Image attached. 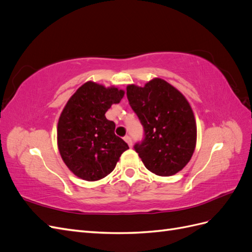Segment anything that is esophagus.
<instances>
[{
  "label": "esophagus",
  "instance_id": "esophagus-1",
  "mask_svg": "<svg viewBox=\"0 0 252 252\" xmlns=\"http://www.w3.org/2000/svg\"><path fill=\"white\" fill-rule=\"evenodd\" d=\"M124 140H125V142L129 145V147H132V140H131V138L129 135H126L125 138H124Z\"/></svg>",
  "mask_w": 252,
  "mask_h": 252
}]
</instances>
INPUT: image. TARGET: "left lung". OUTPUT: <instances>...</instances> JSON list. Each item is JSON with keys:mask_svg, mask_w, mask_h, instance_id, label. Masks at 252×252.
<instances>
[{"mask_svg": "<svg viewBox=\"0 0 252 252\" xmlns=\"http://www.w3.org/2000/svg\"><path fill=\"white\" fill-rule=\"evenodd\" d=\"M127 98L144 128V140L134 145V150L145 167L161 177L181 171L196 144L195 120L186 97L156 78L144 87L128 85Z\"/></svg>", "mask_w": 252, "mask_h": 252, "instance_id": "left-lung-1", "label": "left lung"}]
</instances>
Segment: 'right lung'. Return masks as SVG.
<instances>
[{"mask_svg": "<svg viewBox=\"0 0 252 252\" xmlns=\"http://www.w3.org/2000/svg\"><path fill=\"white\" fill-rule=\"evenodd\" d=\"M124 90L87 82L68 100L58 123V147L72 173L85 181L108 175L129 147L114 133L105 113L124 96Z\"/></svg>", "mask_w": 252, "mask_h": 252, "instance_id": "1", "label": "right lung"}]
</instances>
